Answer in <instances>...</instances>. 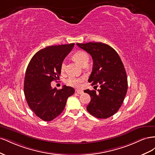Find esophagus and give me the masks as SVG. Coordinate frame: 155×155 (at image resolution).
Masks as SVG:
<instances>
[{
	"instance_id": "esophagus-1",
	"label": "esophagus",
	"mask_w": 155,
	"mask_h": 155,
	"mask_svg": "<svg viewBox=\"0 0 155 155\" xmlns=\"http://www.w3.org/2000/svg\"><path fill=\"white\" fill-rule=\"evenodd\" d=\"M76 92L78 94H82L83 93V91L82 90H76Z\"/></svg>"
}]
</instances>
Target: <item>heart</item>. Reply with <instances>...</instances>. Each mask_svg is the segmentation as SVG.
<instances>
[{
  "label": "heart",
  "instance_id": "obj_1",
  "mask_svg": "<svg viewBox=\"0 0 155 155\" xmlns=\"http://www.w3.org/2000/svg\"><path fill=\"white\" fill-rule=\"evenodd\" d=\"M72 58L74 61L79 63L80 65L83 67L84 64H87L89 60V56L84 51L79 50L76 52H75L72 56ZM65 67H66V64H65L64 61H63L61 64V71L63 72L65 70ZM85 78L84 76L76 78V77H71L70 78L67 83L68 85L73 87H80L82 85L83 82L85 81Z\"/></svg>",
  "mask_w": 155,
  "mask_h": 155
}]
</instances>
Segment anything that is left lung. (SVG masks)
Returning <instances> with one entry per match:
<instances>
[{"label": "left lung", "mask_w": 155, "mask_h": 155, "mask_svg": "<svg viewBox=\"0 0 155 155\" xmlns=\"http://www.w3.org/2000/svg\"><path fill=\"white\" fill-rule=\"evenodd\" d=\"M77 45L93 59L88 82L92 86L100 87L97 92L89 89L84 91L91 97L87 110L96 118H109L118 112L127 91V77L124 64L115 50L107 44L90 42Z\"/></svg>", "instance_id": "8db88e82"}]
</instances>
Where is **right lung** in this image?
<instances>
[{"instance_id": "1", "label": "right lung", "mask_w": 155, "mask_h": 155, "mask_svg": "<svg viewBox=\"0 0 155 155\" xmlns=\"http://www.w3.org/2000/svg\"><path fill=\"white\" fill-rule=\"evenodd\" d=\"M74 43L50 46L33 56L26 68L24 92L27 104L37 116L46 121L58 117L64 109L68 97L74 89L64 85L58 90L51 82L59 79L61 64Z\"/></svg>"}]
</instances>
